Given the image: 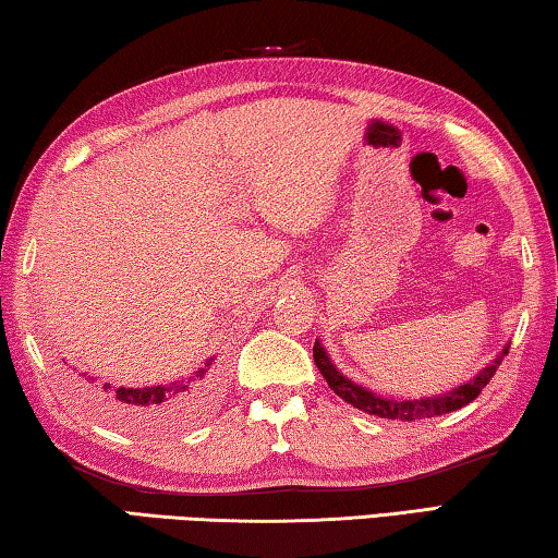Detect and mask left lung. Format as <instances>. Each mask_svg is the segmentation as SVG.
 <instances>
[{"mask_svg":"<svg viewBox=\"0 0 558 558\" xmlns=\"http://www.w3.org/2000/svg\"><path fill=\"white\" fill-rule=\"evenodd\" d=\"M509 352V344H505L502 352H499L493 362L487 366H483L472 379L462 381L460 386L450 391H442V393H433V396H423V399H399V396H381L372 389H366V386L356 384L344 376L342 372L337 369L332 359L325 352V347L319 339H315V347H313V356H315V364L319 374L325 376V381L329 384V389H332L339 399H344L347 403H352L354 409L364 411V413H372V415H379V418H391V421H421V418H433V415H442V413H450V411H458L462 405H468L470 401H475L480 391L485 389L493 379L497 366L502 364V359Z\"/></svg>","mask_w":558,"mask_h":558,"instance_id":"1","label":"left lung"}]
</instances>
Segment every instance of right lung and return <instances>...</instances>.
I'll return each mask as SVG.
<instances>
[{"mask_svg": "<svg viewBox=\"0 0 558 558\" xmlns=\"http://www.w3.org/2000/svg\"><path fill=\"white\" fill-rule=\"evenodd\" d=\"M63 364H69L63 359ZM75 399L116 426L135 433H165L199 418L216 391L214 356L186 379L157 386H116L88 372L65 374Z\"/></svg>", "mask_w": 558, "mask_h": 558, "instance_id": "1", "label": "right lung"}]
</instances>
